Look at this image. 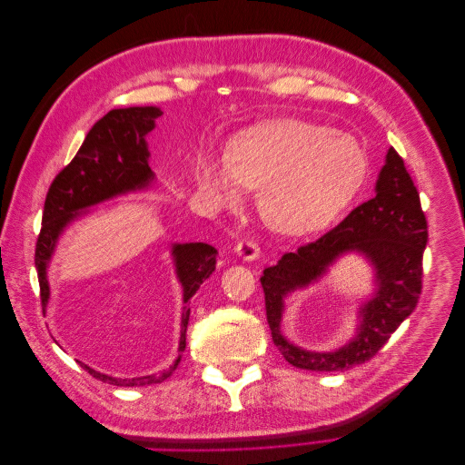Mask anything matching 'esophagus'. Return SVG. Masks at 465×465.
I'll list each match as a JSON object with an SVG mask.
<instances>
[{"mask_svg":"<svg viewBox=\"0 0 465 465\" xmlns=\"http://www.w3.org/2000/svg\"><path fill=\"white\" fill-rule=\"evenodd\" d=\"M236 256L244 262H256L260 258V248L256 242L252 241H241L234 246Z\"/></svg>","mask_w":465,"mask_h":465,"instance_id":"34e87169","label":"esophagus"}]
</instances>
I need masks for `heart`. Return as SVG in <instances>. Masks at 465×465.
Wrapping results in <instances>:
<instances>
[{"instance_id":"heart-1","label":"heart","mask_w":465,"mask_h":465,"mask_svg":"<svg viewBox=\"0 0 465 465\" xmlns=\"http://www.w3.org/2000/svg\"><path fill=\"white\" fill-rule=\"evenodd\" d=\"M367 174V151L353 135L283 118L238 134L229 154H207L195 182L217 205H234L246 186L258 188L263 221L281 234L306 236L343 213Z\"/></svg>"}]
</instances>
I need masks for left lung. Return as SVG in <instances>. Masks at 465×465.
Listing matches in <instances>:
<instances>
[{"instance_id": "8db88e82", "label": "left lung", "mask_w": 465, "mask_h": 465, "mask_svg": "<svg viewBox=\"0 0 465 465\" xmlns=\"http://www.w3.org/2000/svg\"><path fill=\"white\" fill-rule=\"evenodd\" d=\"M374 192L372 200L351 211L333 231L263 270L260 281L267 323L275 347L292 367L316 372L353 369L372 359L415 311L429 232L417 188L393 147L386 153ZM349 253L361 255L373 270V292L360 305L354 337L333 351L294 346L280 331L286 297L319 282L330 266Z\"/></svg>"}]
</instances>
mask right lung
Returning a JSON list of instances; mask_svg holds the SVG:
<instances>
[{
	"label": "right lung",
	"mask_w": 465,
	"mask_h": 465,
	"mask_svg": "<svg viewBox=\"0 0 465 465\" xmlns=\"http://www.w3.org/2000/svg\"><path fill=\"white\" fill-rule=\"evenodd\" d=\"M159 116H163V110L157 106L110 110L104 118L93 125L74 161L52 182L45 202V215H42V229L35 254L42 311H46L50 301L48 267L62 234L75 221L89 215L93 207L116 200L120 195L145 192L154 184V173L149 166L151 153L147 135L157 128ZM171 256L176 279L182 287V301L186 304L203 281L215 272L217 250L205 242H176L171 246ZM188 320L190 308L184 306L180 320L178 357L171 367L159 374L116 378L98 372L83 362L81 367L94 378L114 386L134 388L161 384L168 376H173L182 359V351L186 349Z\"/></svg>",
	"instance_id": "obj_1"
}]
</instances>
